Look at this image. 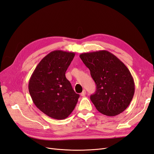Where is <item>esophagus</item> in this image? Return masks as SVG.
<instances>
[{
    "label": "esophagus",
    "instance_id": "1",
    "mask_svg": "<svg viewBox=\"0 0 154 154\" xmlns=\"http://www.w3.org/2000/svg\"><path fill=\"white\" fill-rule=\"evenodd\" d=\"M86 94V91L85 90H83L82 92L81 93V96H85Z\"/></svg>",
    "mask_w": 154,
    "mask_h": 154
}]
</instances>
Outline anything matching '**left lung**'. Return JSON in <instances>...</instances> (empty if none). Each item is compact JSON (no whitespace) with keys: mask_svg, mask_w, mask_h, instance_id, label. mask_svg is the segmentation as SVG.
I'll list each match as a JSON object with an SVG mask.
<instances>
[{"mask_svg":"<svg viewBox=\"0 0 154 154\" xmlns=\"http://www.w3.org/2000/svg\"><path fill=\"white\" fill-rule=\"evenodd\" d=\"M96 84L91 100L100 113L117 116L127 108L135 91L134 79L127 66L105 50L80 55Z\"/></svg>","mask_w":154,"mask_h":154,"instance_id":"8db88e82","label":"left lung"}]
</instances>
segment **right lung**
Wrapping results in <instances>:
<instances>
[{
	"instance_id": "1",
	"label": "right lung",
	"mask_w": 154,
	"mask_h": 154,
	"mask_svg": "<svg viewBox=\"0 0 154 154\" xmlns=\"http://www.w3.org/2000/svg\"><path fill=\"white\" fill-rule=\"evenodd\" d=\"M75 53L56 50L37 65L29 81V92L40 110L55 119L71 114L80 95L74 92L66 72Z\"/></svg>"
}]
</instances>
